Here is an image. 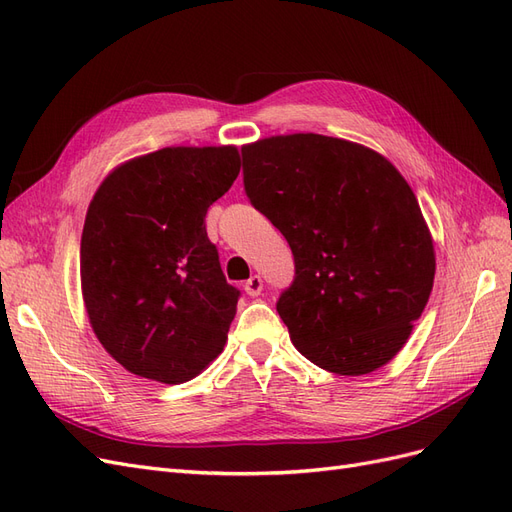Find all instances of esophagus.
<instances>
[{"mask_svg": "<svg viewBox=\"0 0 512 512\" xmlns=\"http://www.w3.org/2000/svg\"><path fill=\"white\" fill-rule=\"evenodd\" d=\"M243 288H245L247 294H250V297H258V294L262 292V277L260 275H252L250 280L245 282Z\"/></svg>", "mask_w": 512, "mask_h": 512, "instance_id": "esophagus-1", "label": "esophagus"}]
</instances>
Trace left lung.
Returning <instances> with one entry per match:
<instances>
[{"label": "left lung", "instance_id": "8db88e82", "mask_svg": "<svg viewBox=\"0 0 512 512\" xmlns=\"http://www.w3.org/2000/svg\"><path fill=\"white\" fill-rule=\"evenodd\" d=\"M243 188L294 256L277 314L305 359L369 374L404 348L433 286L421 207L380 153L322 134L271 136L241 149Z\"/></svg>", "mask_w": 512, "mask_h": 512}]
</instances>
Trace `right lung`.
<instances>
[{"mask_svg":"<svg viewBox=\"0 0 512 512\" xmlns=\"http://www.w3.org/2000/svg\"><path fill=\"white\" fill-rule=\"evenodd\" d=\"M235 147H166L104 179L81 237V286L100 344L136 376L177 384L226 344L230 286L205 215L239 175Z\"/></svg>","mask_w":512,"mask_h":512,"instance_id":"right-lung-1","label":"right lung"}]
</instances>
